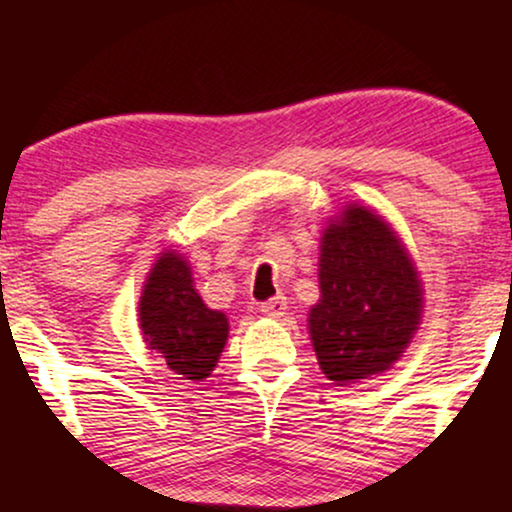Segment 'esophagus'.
Masks as SVG:
<instances>
[{"instance_id":"obj_1","label":"esophagus","mask_w":512,"mask_h":512,"mask_svg":"<svg viewBox=\"0 0 512 512\" xmlns=\"http://www.w3.org/2000/svg\"><path fill=\"white\" fill-rule=\"evenodd\" d=\"M286 308H289V303H286L284 296H274V298H269V301L260 303V313L269 315V317L286 315Z\"/></svg>"}]
</instances>
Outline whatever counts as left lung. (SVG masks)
Here are the masks:
<instances>
[{"mask_svg": "<svg viewBox=\"0 0 512 512\" xmlns=\"http://www.w3.org/2000/svg\"><path fill=\"white\" fill-rule=\"evenodd\" d=\"M320 303L308 330L322 373L337 385L385 373L424 313V289L407 248L373 209L346 204L320 240Z\"/></svg>", "mask_w": 512, "mask_h": 512, "instance_id": "1", "label": "left lung"}]
</instances>
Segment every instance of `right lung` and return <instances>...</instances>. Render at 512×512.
I'll return each mask as SVG.
<instances>
[{
  "label": "right lung",
  "instance_id": "right-lung-1",
  "mask_svg": "<svg viewBox=\"0 0 512 512\" xmlns=\"http://www.w3.org/2000/svg\"><path fill=\"white\" fill-rule=\"evenodd\" d=\"M139 327L149 349L166 358L185 380H204L219 363L228 339V317L207 308L192 269L180 252H161L139 298Z\"/></svg>",
  "mask_w": 512,
  "mask_h": 512
}]
</instances>
